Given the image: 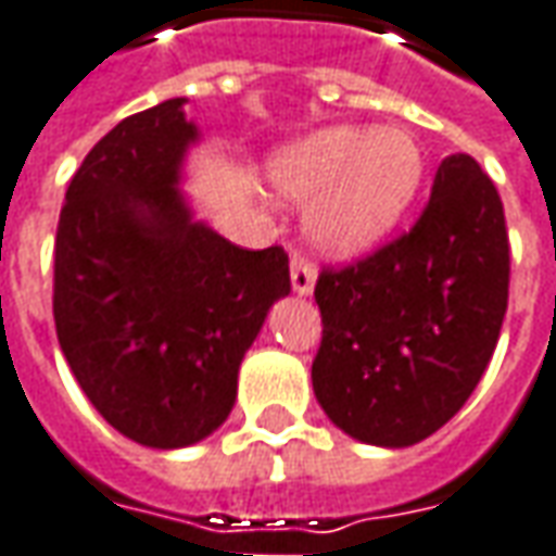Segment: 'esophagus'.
Here are the masks:
<instances>
[{
  "instance_id": "esophagus-1",
  "label": "esophagus",
  "mask_w": 556,
  "mask_h": 556,
  "mask_svg": "<svg viewBox=\"0 0 556 556\" xmlns=\"http://www.w3.org/2000/svg\"><path fill=\"white\" fill-rule=\"evenodd\" d=\"M316 286V267L314 261L307 258L304 252L292 255V289L298 295H311Z\"/></svg>"
}]
</instances>
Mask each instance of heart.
Here are the masks:
<instances>
[{"mask_svg": "<svg viewBox=\"0 0 556 556\" xmlns=\"http://www.w3.org/2000/svg\"><path fill=\"white\" fill-rule=\"evenodd\" d=\"M421 175V150L403 128H319L270 163L282 200L315 202L307 227L329 255H356L388 237L409 212Z\"/></svg>", "mask_w": 556, "mask_h": 556, "instance_id": "1", "label": "heart"}]
</instances>
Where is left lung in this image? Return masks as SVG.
Returning a JSON list of instances; mask_svg holds the SVG:
<instances>
[{
  "instance_id": "left-lung-1",
  "label": "left lung",
  "mask_w": 556,
  "mask_h": 556,
  "mask_svg": "<svg viewBox=\"0 0 556 556\" xmlns=\"http://www.w3.org/2000/svg\"><path fill=\"white\" fill-rule=\"evenodd\" d=\"M510 245L495 184L446 156L409 233L323 267L314 393L354 440L412 446L440 431L486 372L507 311Z\"/></svg>"
}]
</instances>
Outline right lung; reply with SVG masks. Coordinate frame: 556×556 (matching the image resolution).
I'll list each match as a JSON object with an SVG mask.
<instances>
[{
    "instance_id": "right-lung-1",
    "label": "right lung",
    "mask_w": 556,
    "mask_h": 556,
    "mask_svg": "<svg viewBox=\"0 0 556 556\" xmlns=\"http://www.w3.org/2000/svg\"><path fill=\"white\" fill-rule=\"evenodd\" d=\"M197 125L184 98L135 113L91 147L54 240V329L106 425L181 450L218 431L289 255L218 237L178 190Z\"/></svg>"
}]
</instances>
